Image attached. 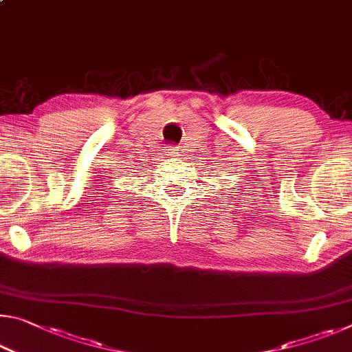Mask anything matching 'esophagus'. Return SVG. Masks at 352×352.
<instances>
[{"label": "esophagus", "mask_w": 352, "mask_h": 352, "mask_svg": "<svg viewBox=\"0 0 352 352\" xmlns=\"http://www.w3.org/2000/svg\"><path fill=\"white\" fill-rule=\"evenodd\" d=\"M168 151L170 155H175V157H180V153H182L180 147H170V148H168Z\"/></svg>", "instance_id": "obj_1"}]
</instances>
